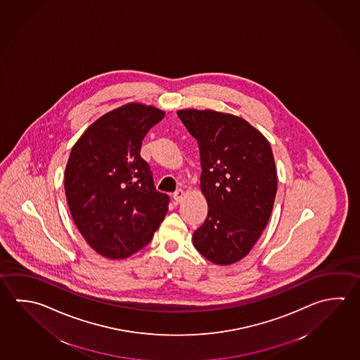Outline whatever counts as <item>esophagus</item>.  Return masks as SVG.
<instances>
[{
    "label": "esophagus",
    "mask_w": 360,
    "mask_h": 360,
    "mask_svg": "<svg viewBox=\"0 0 360 360\" xmlns=\"http://www.w3.org/2000/svg\"><path fill=\"white\" fill-rule=\"evenodd\" d=\"M184 196H185V193H184V190L179 189L174 193V195H172V198H174V200L176 202V203H181L183 202Z\"/></svg>",
    "instance_id": "obj_1"
}]
</instances>
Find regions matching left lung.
<instances>
[{"mask_svg":"<svg viewBox=\"0 0 360 360\" xmlns=\"http://www.w3.org/2000/svg\"><path fill=\"white\" fill-rule=\"evenodd\" d=\"M200 152V189L208 216L193 233L195 249L217 265L248 255L266 227L278 179L268 139L245 119L214 110L177 111Z\"/></svg>","mask_w":360,"mask_h":360,"instance_id":"8db88e82","label":"left lung"}]
</instances>
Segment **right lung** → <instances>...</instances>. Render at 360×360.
<instances>
[{
	"label": "right lung",
	"mask_w": 360,
	"mask_h": 360,
	"mask_svg": "<svg viewBox=\"0 0 360 360\" xmlns=\"http://www.w3.org/2000/svg\"><path fill=\"white\" fill-rule=\"evenodd\" d=\"M165 111L129 103L94 122L71 150L65 191L73 222L108 259H125L152 240L167 213L169 196L156 191L139 155L144 136Z\"/></svg>",
	"instance_id": "right-lung-1"
}]
</instances>
